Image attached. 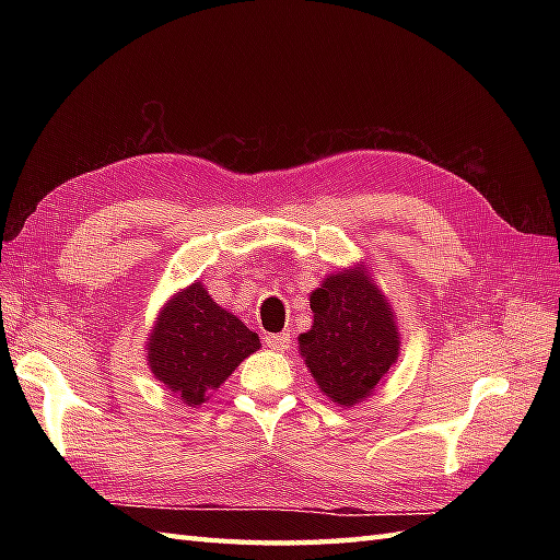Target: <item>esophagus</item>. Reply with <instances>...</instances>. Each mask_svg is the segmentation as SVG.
I'll list each match as a JSON object with an SVG mask.
<instances>
[{
	"label": "esophagus",
	"mask_w": 560,
	"mask_h": 560,
	"mask_svg": "<svg viewBox=\"0 0 560 560\" xmlns=\"http://www.w3.org/2000/svg\"><path fill=\"white\" fill-rule=\"evenodd\" d=\"M265 343L271 351H287L291 347V335L289 331H281V335H267Z\"/></svg>",
	"instance_id": "1"
}]
</instances>
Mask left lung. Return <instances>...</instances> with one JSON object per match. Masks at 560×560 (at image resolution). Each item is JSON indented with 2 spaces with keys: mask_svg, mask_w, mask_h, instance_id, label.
<instances>
[{
  "mask_svg": "<svg viewBox=\"0 0 560 560\" xmlns=\"http://www.w3.org/2000/svg\"><path fill=\"white\" fill-rule=\"evenodd\" d=\"M313 327L299 349L315 383L339 407L373 395L397 363L399 329L392 305L365 265L329 273L311 293Z\"/></svg>",
  "mask_w": 560,
  "mask_h": 560,
  "instance_id": "obj_1",
  "label": "left lung"
}]
</instances>
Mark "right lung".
<instances>
[{
  "label": "right lung",
  "mask_w": 560,
  "mask_h": 560,
  "mask_svg": "<svg viewBox=\"0 0 560 560\" xmlns=\"http://www.w3.org/2000/svg\"><path fill=\"white\" fill-rule=\"evenodd\" d=\"M261 347L233 313L211 301L195 281L161 307L147 351L156 380L187 407H199L249 353Z\"/></svg>",
  "instance_id": "obj_1"
}]
</instances>
